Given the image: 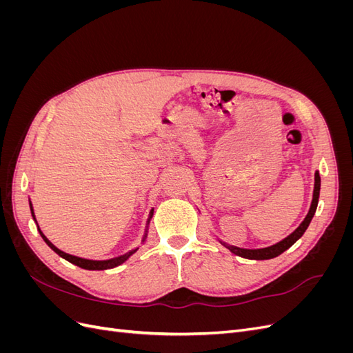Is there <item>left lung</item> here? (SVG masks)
Listing matches in <instances>:
<instances>
[{
  "mask_svg": "<svg viewBox=\"0 0 353 353\" xmlns=\"http://www.w3.org/2000/svg\"><path fill=\"white\" fill-rule=\"evenodd\" d=\"M319 188H321V178H319V174L315 172V184H314V196H312V203H311V208H309V212L306 218L303 219V222L299 225L290 236L285 237L284 240H281L280 243H276L274 245H270V248H265V249H240L236 248V245H230L227 243L221 241L225 248L232 252L234 254L241 256V258L245 259H256V261H265V259H272L276 258V256L281 254L283 252H285L288 248H292V245L303 236V232L306 231V228L309 227V223H311L314 215H315V210L318 206V199H319Z\"/></svg>",
  "mask_w": 353,
  "mask_h": 353,
  "instance_id": "1",
  "label": "left lung"
}]
</instances>
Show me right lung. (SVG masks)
I'll return each instance as SVG.
<instances>
[{
	"instance_id": "obj_1",
	"label": "right lung",
	"mask_w": 353,
	"mask_h": 353,
	"mask_svg": "<svg viewBox=\"0 0 353 353\" xmlns=\"http://www.w3.org/2000/svg\"><path fill=\"white\" fill-rule=\"evenodd\" d=\"M29 206H30V212H32V218L35 219V215H34V209H32V203L29 201ZM153 210L154 209H152L150 210V216H148V219H147V223L150 222V219H152V216H153ZM35 222H37V219H35ZM38 231H39V234H41V237L44 239V241L50 245V248L54 250L59 256H61L63 259H66V261H69L70 263H73V265H78L79 268H83V270H90V271H103V270H110V268H114V266H119L121 263H123L128 258H130L131 254H134L138 249H134V250H131V252H128V253H125V254H122V256H117V258H113V259H108V261H91V259H82V258H78V256H72V254H69V253H65V252H61L60 249H57L54 244H52L44 234H42V231L39 230V227H38ZM147 237V234L144 236V239ZM144 239H143V241H144Z\"/></svg>"
}]
</instances>
